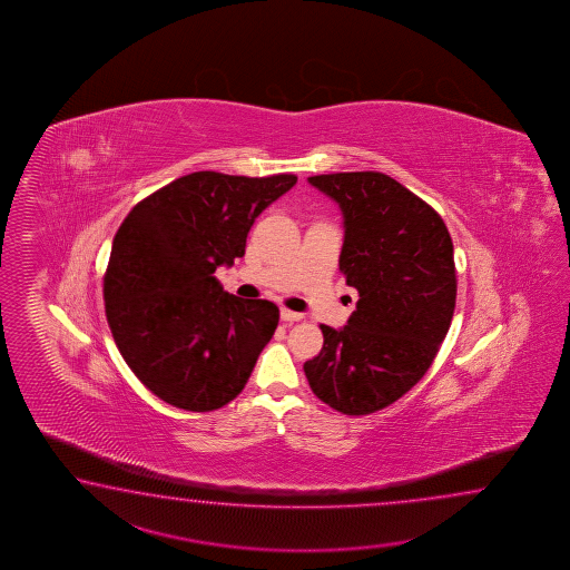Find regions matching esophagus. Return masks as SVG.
<instances>
[{
  "label": "esophagus",
  "mask_w": 570,
  "mask_h": 570,
  "mask_svg": "<svg viewBox=\"0 0 570 570\" xmlns=\"http://www.w3.org/2000/svg\"><path fill=\"white\" fill-rule=\"evenodd\" d=\"M281 320L283 322H302L303 314H299V312H291V309H281Z\"/></svg>",
  "instance_id": "obj_1"
}]
</instances>
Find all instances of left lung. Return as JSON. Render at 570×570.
<instances>
[{"instance_id": "left-lung-1", "label": "left lung", "mask_w": 570, "mask_h": 570, "mask_svg": "<svg viewBox=\"0 0 570 570\" xmlns=\"http://www.w3.org/2000/svg\"><path fill=\"white\" fill-rule=\"evenodd\" d=\"M307 181L342 212L340 271L358 302L346 326H320L324 346L303 371L317 400L336 412H379L425 375L449 334L456 303L452 238L432 207L383 173Z\"/></svg>"}]
</instances>
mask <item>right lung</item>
<instances>
[{
    "instance_id": "right-lung-1",
    "label": "right lung",
    "mask_w": 570,
    "mask_h": 570,
    "mask_svg": "<svg viewBox=\"0 0 570 570\" xmlns=\"http://www.w3.org/2000/svg\"><path fill=\"white\" fill-rule=\"evenodd\" d=\"M295 183L197 170L121 222L104 277L106 315L124 361L158 400L214 412L243 391L279 307L232 295L214 273L244 256L255 219Z\"/></svg>"
}]
</instances>
